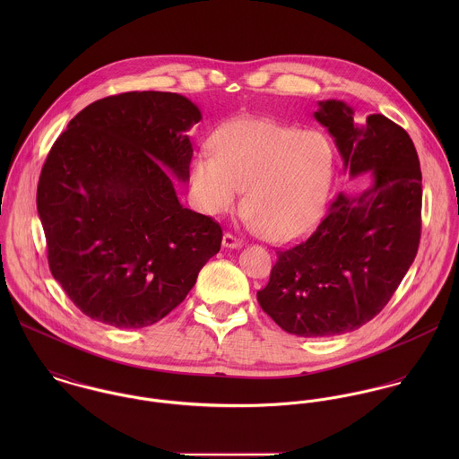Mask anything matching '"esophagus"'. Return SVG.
Returning <instances> with one entry per match:
<instances>
[{"label": "esophagus", "mask_w": 459, "mask_h": 459, "mask_svg": "<svg viewBox=\"0 0 459 459\" xmlns=\"http://www.w3.org/2000/svg\"><path fill=\"white\" fill-rule=\"evenodd\" d=\"M222 246L228 247V249H240L244 244H242V240H238V238L233 237L231 233H226V235L222 237Z\"/></svg>", "instance_id": "obj_1"}]
</instances>
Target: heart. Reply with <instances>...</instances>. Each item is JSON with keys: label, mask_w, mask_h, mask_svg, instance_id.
Masks as SVG:
<instances>
[{"label": "heart", "mask_w": 459, "mask_h": 459, "mask_svg": "<svg viewBox=\"0 0 459 459\" xmlns=\"http://www.w3.org/2000/svg\"><path fill=\"white\" fill-rule=\"evenodd\" d=\"M191 164V191L208 215L231 212L246 189L247 222L272 242H293L318 222L333 175V148L320 131L268 118H237Z\"/></svg>", "instance_id": "b5f03b06"}]
</instances>
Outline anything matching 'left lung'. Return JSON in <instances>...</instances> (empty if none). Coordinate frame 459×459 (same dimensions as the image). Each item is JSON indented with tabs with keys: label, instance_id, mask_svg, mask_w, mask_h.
Returning <instances> with one entry per match:
<instances>
[{
	"label": "left lung",
	"instance_id": "1",
	"mask_svg": "<svg viewBox=\"0 0 459 459\" xmlns=\"http://www.w3.org/2000/svg\"><path fill=\"white\" fill-rule=\"evenodd\" d=\"M315 118L327 127L355 178L371 186L339 193L327 217L302 244L277 251L263 311L300 337L339 335L373 320L415 260L420 240L422 175L413 141L384 115L353 120L342 100H322Z\"/></svg>",
	"mask_w": 459,
	"mask_h": 459
}]
</instances>
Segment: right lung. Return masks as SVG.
Wrapping results in <instances>:
<instances>
[{"mask_svg": "<svg viewBox=\"0 0 459 459\" xmlns=\"http://www.w3.org/2000/svg\"><path fill=\"white\" fill-rule=\"evenodd\" d=\"M201 111L169 91H129L77 113L40 173L37 210L53 277L91 320L148 327L193 290L222 242L221 226L184 208L187 131Z\"/></svg>", "mask_w": 459, "mask_h": 459, "instance_id": "1", "label": "right lung"}]
</instances>
